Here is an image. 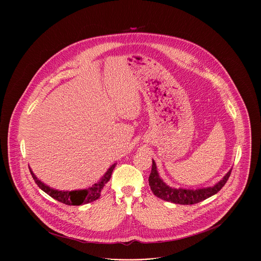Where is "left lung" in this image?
Instances as JSON below:
<instances>
[{
	"instance_id": "8db88e82",
	"label": "left lung",
	"mask_w": 261,
	"mask_h": 261,
	"mask_svg": "<svg viewBox=\"0 0 261 261\" xmlns=\"http://www.w3.org/2000/svg\"><path fill=\"white\" fill-rule=\"evenodd\" d=\"M231 170L224 176L221 181H219L213 187L197 189V190H187V189H181V188L175 189V188L167 186L160 178V175L156 171L155 162L152 161L151 171L149 177V184L153 195L160 199L166 201H171L177 204H195L217 194L228 181L231 175Z\"/></svg>"
}]
</instances>
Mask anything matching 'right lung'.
<instances>
[{"instance_id":"add662e5","label":"right lung","mask_w":261,"mask_h":261,"mask_svg":"<svg viewBox=\"0 0 261 261\" xmlns=\"http://www.w3.org/2000/svg\"><path fill=\"white\" fill-rule=\"evenodd\" d=\"M116 163L112 164V166L109 168V170L105 173V175L101 177L98 183L94 184L91 188L87 190H80V191H58L55 189H51L49 186H46L44 183H42L40 180H38L37 177L32 172V170L29 168L30 173L32 175L35 183L37 184L38 187L43 190L46 194H48L53 199H57L58 201H61L62 203H65L67 205H81L92 202L96 199H99L100 197V192L106 186V184L110 181L111 176H112V171L115 167Z\"/></svg>"}]
</instances>
